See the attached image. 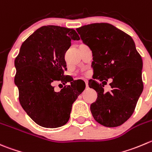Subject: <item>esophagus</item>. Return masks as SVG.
Segmentation results:
<instances>
[{
  "label": "esophagus",
  "mask_w": 152,
  "mask_h": 152,
  "mask_svg": "<svg viewBox=\"0 0 152 152\" xmlns=\"http://www.w3.org/2000/svg\"><path fill=\"white\" fill-rule=\"evenodd\" d=\"M85 85H86V88H89V87H88V81H85Z\"/></svg>",
  "instance_id": "34e87169"
}]
</instances>
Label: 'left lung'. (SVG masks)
Returning <instances> with one entry per match:
<instances>
[{
	"label": "left lung",
	"mask_w": 152,
	"mask_h": 152,
	"mask_svg": "<svg viewBox=\"0 0 152 152\" xmlns=\"http://www.w3.org/2000/svg\"><path fill=\"white\" fill-rule=\"evenodd\" d=\"M76 30L93 53L94 79L89 87L98 96L91 105L93 117L105 127L121 126L134 113L143 90L141 56L132 37L110 23H91ZM110 77L112 91L104 92Z\"/></svg>",
	"instance_id": "obj_1"
}]
</instances>
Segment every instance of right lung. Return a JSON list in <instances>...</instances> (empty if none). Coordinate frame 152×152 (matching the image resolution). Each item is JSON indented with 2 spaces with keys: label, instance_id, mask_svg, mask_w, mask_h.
<instances>
[{
  "label": "right lung",
  "instance_id": "obj_1",
  "mask_svg": "<svg viewBox=\"0 0 152 152\" xmlns=\"http://www.w3.org/2000/svg\"><path fill=\"white\" fill-rule=\"evenodd\" d=\"M76 30L54 25L35 30L23 42L15 59V84L19 102L29 117L45 128L61 127L68 122L72 104L85 88V83L73 81L60 92L53 82L69 81L64 53L71 40H79Z\"/></svg>",
  "mask_w": 152,
  "mask_h": 152
}]
</instances>
